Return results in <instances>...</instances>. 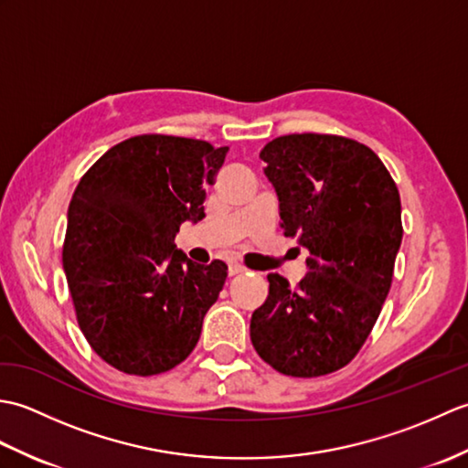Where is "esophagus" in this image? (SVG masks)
<instances>
[{"label": "esophagus", "mask_w": 468, "mask_h": 468, "mask_svg": "<svg viewBox=\"0 0 468 468\" xmlns=\"http://www.w3.org/2000/svg\"><path fill=\"white\" fill-rule=\"evenodd\" d=\"M247 270L243 265H239V263H229V275H241V273H245Z\"/></svg>", "instance_id": "esophagus-1"}]
</instances>
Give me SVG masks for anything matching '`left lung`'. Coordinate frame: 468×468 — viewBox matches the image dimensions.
Returning <instances> with one entry per match:
<instances>
[{"instance_id":"left-lung-1","label":"left lung","mask_w":468,"mask_h":468,"mask_svg":"<svg viewBox=\"0 0 468 468\" xmlns=\"http://www.w3.org/2000/svg\"><path fill=\"white\" fill-rule=\"evenodd\" d=\"M260 156L283 235L310 257L297 287L267 275L270 295L251 315L253 347L285 376L335 372L360 352L390 292L402 243L399 188L372 148L352 138L287 134Z\"/></svg>"}]
</instances>
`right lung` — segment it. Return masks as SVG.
<instances>
[{"label":"right lung","mask_w":468,"mask_h":468,"mask_svg":"<svg viewBox=\"0 0 468 468\" xmlns=\"http://www.w3.org/2000/svg\"><path fill=\"white\" fill-rule=\"evenodd\" d=\"M229 146L143 134L90 166L68 208L64 273L78 325L116 370L154 376L193 352L223 290L227 265H201L176 250L185 221L205 217Z\"/></svg>","instance_id":"add662e5"}]
</instances>
